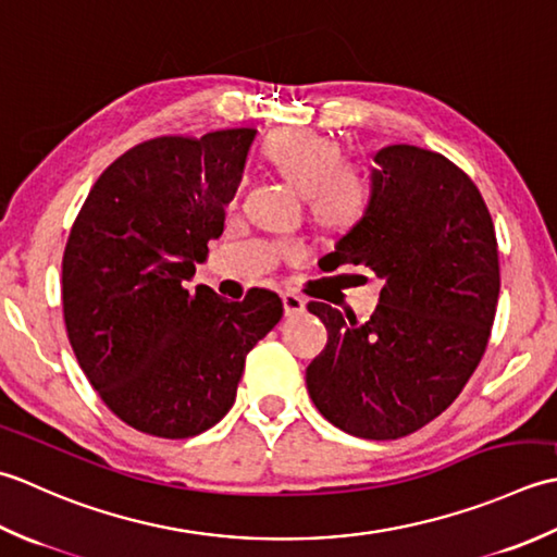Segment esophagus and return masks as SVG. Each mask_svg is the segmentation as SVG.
I'll use <instances>...</instances> for the list:
<instances>
[{
	"mask_svg": "<svg viewBox=\"0 0 557 557\" xmlns=\"http://www.w3.org/2000/svg\"><path fill=\"white\" fill-rule=\"evenodd\" d=\"M283 310L286 314H300L305 312V298H300L298 293H283Z\"/></svg>",
	"mask_w": 557,
	"mask_h": 557,
	"instance_id": "esophagus-1",
	"label": "esophagus"
}]
</instances>
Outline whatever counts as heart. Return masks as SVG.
Returning <instances> with one entry per match:
<instances>
[{"mask_svg": "<svg viewBox=\"0 0 557 557\" xmlns=\"http://www.w3.org/2000/svg\"><path fill=\"white\" fill-rule=\"evenodd\" d=\"M267 161L288 185L305 195L312 219L329 231H346L362 219L370 201V187L358 168L342 163V146L334 139L293 129L267 144ZM302 247L293 245L290 255Z\"/></svg>", "mask_w": 557, "mask_h": 557, "instance_id": "heart-1", "label": "heart"}]
</instances>
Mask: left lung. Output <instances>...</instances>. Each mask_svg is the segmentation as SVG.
Here are the masks:
<instances>
[{
  "label": "left lung",
  "instance_id": "1",
  "mask_svg": "<svg viewBox=\"0 0 557 557\" xmlns=\"http://www.w3.org/2000/svg\"><path fill=\"white\" fill-rule=\"evenodd\" d=\"M362 219L320 259L368 267L384 286L368 322L312 300L329 332L305 380L329 423L396 440L437 418L485 354L500 295L493 219L471 177L442 153H374Z\"/></svg>",
  "mask_w": 557,
  "mask_h": 557
}]
</instances>
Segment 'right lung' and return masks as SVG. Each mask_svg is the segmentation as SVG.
<instances>
[{
    "mask_svg": "<svg viewBox=\"0 0 557 557\" xmlns=\"http://www.w3.org/2000/svg\"><path fill=\"white\" fill-rule=\"evenodd\" d=\"M257 129L158 136L122 153L88 191L62 259L74 356L120 421L195 437L231 411L245 358L283 314L276 293L228 302L183 283L221 237Z\"/></svg>",
    "mask_w": 557,
    "mask_h": 557,
    "instance_id": "1",
    "label": "right lung"
}]
</instances>
